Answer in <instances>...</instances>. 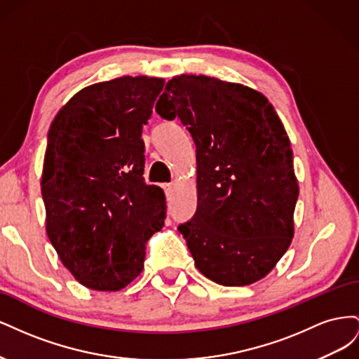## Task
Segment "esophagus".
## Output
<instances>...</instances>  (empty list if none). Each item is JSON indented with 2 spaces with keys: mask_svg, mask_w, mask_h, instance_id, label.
I'll return each instance as SVG.
<instances>
[{
  "mask_svg": "<svg viewBox=\"0 0 359 359\" xmlns=\"http://www.w3.org/2000/svg\"><path fill=\"white\" fill-rule=\"evenodd\" d=\"M163 190H165L166 196H169V194H170L172 190H173V184H163Z\"/></svg>",
  "mask_w": 359,
  "mask_h": 359,
  "instance_id": "esophagus-1",
  "label": "esophagus"
}]
</instances>
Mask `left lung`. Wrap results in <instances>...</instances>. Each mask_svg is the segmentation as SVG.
<instances>
[{
  "label": "left lung",
  "instance_id": "8db88e82",
  "mask_svg": "<svg viewBox=\"0 0 359 359\" xmlns=\"http://www.w3.org/2000/svg\"><path fill=\"white\" fill-rule=\"evenodd\" d=\"M196 144L198 211L178 231L194 265L223 286L268 276L289 248L298 180L290 140L266 97L203 74L172 78L156 104Z\"/></svg>",
  "mask_w": 359,
  "mask_h": 359
}]
</instances>
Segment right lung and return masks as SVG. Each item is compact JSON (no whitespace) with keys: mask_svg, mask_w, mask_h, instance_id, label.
<instances>
[{"mask_svg":"<svg viewBox=\"0 0 359 359\" xmlns=\"http://www.w3.org/2000/svg\"><path fill=\"white\" fill-rule=\"evenodd\" d=\"M165 79L123 76L76 93L53 118L43 160L46 232L85 287L116 292L142 273L166 198L144 181L147 124Z\"/></svg>","mask_w":359,"mask_h":359,"instance_id":"right-lung-1","label":"right lung"}]
</instances>
